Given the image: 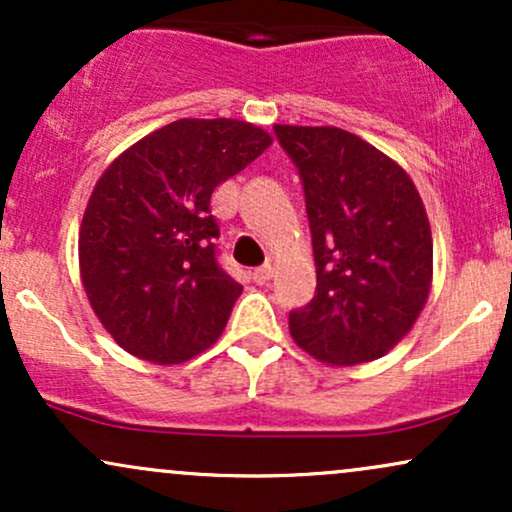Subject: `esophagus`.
<instances>
[{
    "mask_svg": "<svg viewBox=\"0 0 512 512\" xmlns=\"http://www.w3.org/2000/svg\"><path fill=\"white\" fill-rule=\"evenodd\" d=\"M272 274H274V269H272V264H262V267H257L255 272H252V279H255V284H267L269 279H272Z\"/></svg>",
    "mask_w": 512,
    "mask_h": 512,
    "instance_id": "1",
    "label": "esophagus"
}]
</instances>
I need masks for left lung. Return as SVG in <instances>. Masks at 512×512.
Instances as JSON below:
<instances>
[{
  "label": "left lung",
  "mask_w": 512,
  "mask_h": 512,
  "mask_svg": "<svg viewBox=\"0 0 512 512\" xmlns=\"http://www.w3.org/2000/svg\"><path fill=\"white\" fill-rule=\"evenodd\" d=\"M301 173L315 298L289 315L305 354L361 366L411 332L433 284V236L407 170L339 127L274 125Z\"/></svg>",
  "instance_id": "8db88e82"
}]
</instances>
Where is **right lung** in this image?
Listing matches in <instances>:
<instances>
[{
    "mask_svg": "<svg viewBox=\"0 0 512 512\" xmlns=\"http://www.w3.org/2000/svg\"><path fill=\"white\" fill-rule=\"evenodd\" d=\"M272 134L243 120L182 117L103 170L79 228V272L105 332L127 354L175 366L221 337L243 286L216 262L211 195Z\"/></svg>",
    "mask_w": 512,
    "mask_h": 512,
    "instance_id": "obj_1",
    "label": "right lung"
}]
</instances>
